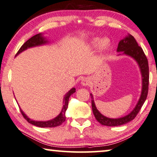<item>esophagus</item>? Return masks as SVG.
<instances>
[{
    "mask_svg": "<svg viewBox=\"0 0 157 157\" xmlns=\"http://www.w3.org/2000/svg\"><path fill=\"white\" fill-rule=\"evenodd\" d=\"M82 85L84 86H87L90 84V80L89 78H84L82 80Z\"/></svg>",
    "mask_w": 157,
    "mask_h": 157,
    "instance_id": "34e87169",
    "label": "esophagus"
}]
</instances>
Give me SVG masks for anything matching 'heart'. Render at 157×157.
Instances as JSON below:
<instances>
[{
  "label": "heart",
  "instance_id": "obj_1",
  "mask_svg": "<svg viewBox=\"0 0 157 157\" xmlns=\"http://www.w3.org/2000/svg\"><path fill=\"white\" fill-rule=\"evenodd\" d=\"M99 42H100V48L101 50H103V51H105V50H107L108 48L110 47V45H111V43H110V40L108 38H103L101 39L100 41H99L98 39H94L93 41H92V45L95 46L98 45V44Z\"/></svg>",
  "mask_w": 157,
  "mask_h": 157
}]
</instances>
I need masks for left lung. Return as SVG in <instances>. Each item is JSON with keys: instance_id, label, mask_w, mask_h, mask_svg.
Returning a JSON list of instances; mask_svg holds the SVG:
<instances>
[{"instance_id": "left-lung-1", "label": "left lung", "mask_w": 157, "mask_h": 157, "mask_svg": "<svg viewBox=\"0 0 157 157\" xmlns=\"http://www.w3.org/2000/svg\"><path fill=\"white\" fill-rule=\"evenodd\" d=\"M117 52H123V54L127 55L130 57H133L135 60L137 62L139 66H140L141 72L142 76V94H141L140 98L139 100L136 107L132 110V112L127 116L118 119H111L106 117L103 116L100 112L97 109L95 104L93 100V96L90 94V97L92 99V112L96 120L100 122L101 124L109 126V127H116V126H120L124 124H127L130 121L133 120L140 110L142 108V105H144V101L147 99L148 94V90H149V65H148V60L146 57L142 48L138 45L136 40L131 35H129L125 38L120 40L118 44Z\"/></svg>"}]
</instances>
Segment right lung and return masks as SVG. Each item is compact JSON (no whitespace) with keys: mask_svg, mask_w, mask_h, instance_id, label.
Wrapping results in <instances>:
<instances>
[{"mask_svg":"<svg viewBox=\"0 0 157 157\" xmlns=\"http://www.w3.org/2000/svg\"><path fill=\"white\" fill-rule=\"evenodd\" d=\"M48 41L45 40V38L42 36L40 33L35 35L34 36H33L31 38L28 40L21 46V48H20L19 50L16 53V56L17 55H18L19 53H21V52H23V50L28 49V48L35 47V46H37V45H43V44H45ZM75 92V88H72V89L70 90L67 93H66L63 99L64 105L63 107V109H62V111L60 113H59V115L56 117V118H54L53 120L46 121V122H37V121H34V120H30V118H28V117L24 114V112L22 111L21 109H20V110H21V112L22 115L23 116V117L25 118L30 124H33L39 127H57V126L61 125L65 121V112L66 110H67V107H68V101H69V98L70 95L73 94Z\"/></svg>","mask_w":157,"mask_h":157,"instance_id":"obj_1","label":"right lung"}]
</instances>
